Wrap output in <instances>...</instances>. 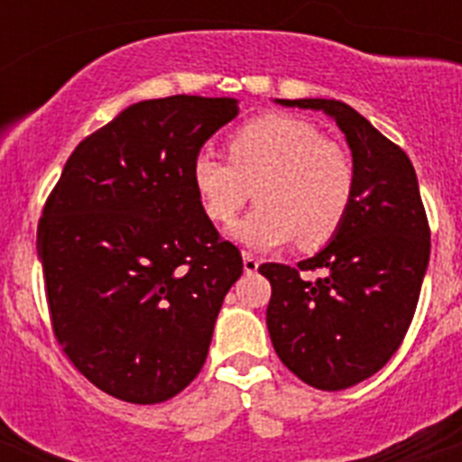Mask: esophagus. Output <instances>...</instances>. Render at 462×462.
Masks as SVG:
<instances>
[{
  "label": "esophagus",
  "mask_w": 462,
  "mask_h": 462,
  "mask_svg": "<svg viewBox=\"0 0 462 462\" xmlns=\"http://www.w3.org/2000/svg\"><path fill=\"white\" fill-rule=\"evenodd\" d=\"M243 271L245 273H256L259 271V259L250 252H243Z\"/></svg>",
  "instance_id": "esophagus-1"
}]
</instances>
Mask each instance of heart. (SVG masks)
Masks as SVG:
<instances>
[{
    "label": "heart",
    "mask_w": 462,
    "mask_h": 462,
    "mask_svg": "<svg viewBox=\"0 0 462 462\" xmlns=\"http://www.w3.org/2000/svg\"><path fill=\"white\" fill-rule=\"evenodd\" d=\"M228 159L201 152L191 182L208 219L228 224L254 187L256 208L228 228L236 243L271 252L319 247L345 224L356 191L354 162L319 126L287 113L254 117L226 143Z\"/></svg>",
    "instance_id": "obj_1"
}]
</instances>
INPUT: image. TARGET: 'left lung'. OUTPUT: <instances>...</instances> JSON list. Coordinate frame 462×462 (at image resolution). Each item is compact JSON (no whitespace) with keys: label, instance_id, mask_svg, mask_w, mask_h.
<instances>
[{"label":"left lung","instance_id":"1","mask_svg":"<svg viewBox=\"0 0 462 462\" xmlns=\"http://www.w3.org/2000/svg\"><path fill=\"white\" fill-rule=\"evenodd\" d=\"M275 101L324 110L352 150L356 191L340 231L296 268H259L273 287L266 324L280 361L314 389L342 391L398 352L430 259V228L410 157L361 113L336 99Z\"/></svg>","mask_w":462,"mask_h":462}]
</instances>
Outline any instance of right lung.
Masks as SVG:
<instances>
[{"label": "right lung", "instance_id": "1", "mask_svg": "<svg viewBox=\"0 0 462 462\" xmlns=\"http://www.w3.org/2000/svg\"><path fill=\"white\" fill-rule=\"evenodd\" d=\"M238 99L175 94L129 106L73 150L36 231L52 330L104 393L154 405L201 373L243 275L191 182Z\"/></svg>", "mask_w": 462, "mask_h": 462}]
</instances>
